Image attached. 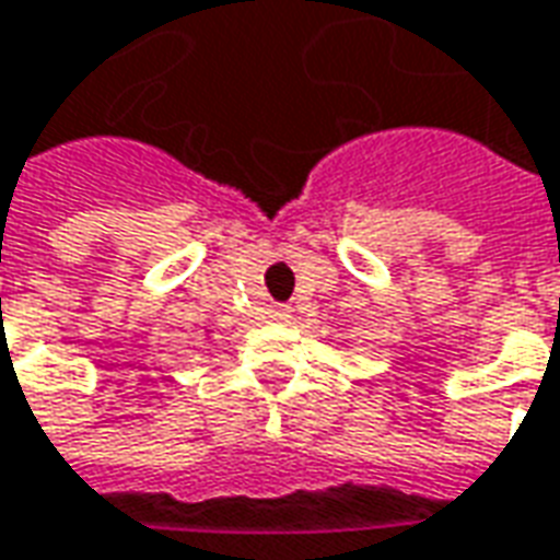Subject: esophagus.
Masks as SVG:
<instances>
[{"label": "esophagus", "mask_w": 560, "mask_h": 560, "mask_svg": "<svg viewBox=\"0 0 560 560\" xmlns=\"http://www.w3.org/2000/svg\"><path fill=\"white\" fill-rule=\"evenodd\" d=\"M267 318L269 320H288L291 318V306H269V312H267Z\"/></svg>", "instance_id": "esophagus-1"}]
</instances>
